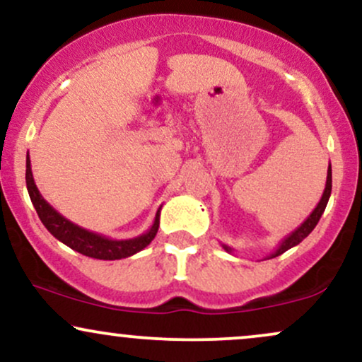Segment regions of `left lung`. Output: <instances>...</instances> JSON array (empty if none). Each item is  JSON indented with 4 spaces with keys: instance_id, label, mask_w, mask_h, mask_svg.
Here are the masks:
<instances>
[{
    "instance_id": "8db88e82",
    "label": "left lung",
    "mask_w": 362,
    "mask_h": 362,
    "mask_svg": "<svg viewBox=\"0 0 362 362\" xmlns=\"http://www.w3.org/2000/svg\"><path fill=\"white\" fill-rule=\"evenodd\" d=\"M330 192H332V165L328 163L325 190H323L322 199H320V202L317 204V207H315V209L311 211V214L308 216V218H306L305 221H303V223L300 224V226L296 228V230L291 231V233H289L288 236H286V238L282 240V242H281L279 245H277L276 250H274V252L271 253V255L265 257V259H274V257L282 255V253H284L286 250H289V248L296 247L298 243H301L303 240H305L306 236H308V235L311 233V231L315 230V226H317V223L320 221V218H322L323 211H325L328 199H330ZM223 248H224V250H226L228 253H233V252H235V248L228 247V245H224V243H223Z\"/></svg>"
}]
</instances>
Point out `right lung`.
I'll use <instances>...</instances> for the list:
<instances>
[{"label": "right lung", "mask_w": 362, "mask_h": 362, "mask_svg": "<svg viewBox=\"0 0 362 362\" xmlns=\"http://www.w3.org/2000/svg\"><path fill=\"white\" fill-rule=\"evenodd\" d=\"M25 180H27V190L30 195V201L34 204L37 214H39L40 221L45 228L49 230L54 238H57L59 242L68 245L73 250L83 253V255L91 257V259L98 260H119L126 259V257L134 255L146 248L149 243L153 242L158 233V226H160V211L161 207H158L155 221H153L151 228L146 233L136 236V238L129 240H112L109 236H103L93 231L85 230V228L78 226L66 219L64 216L57 213L54 207L49 204L47 201L42 197V194L37 189L34 175H32V167H30V158L27 155V170H25Z\"/></svg>", "instance_id": "right-lung-1"}]
</instances>
